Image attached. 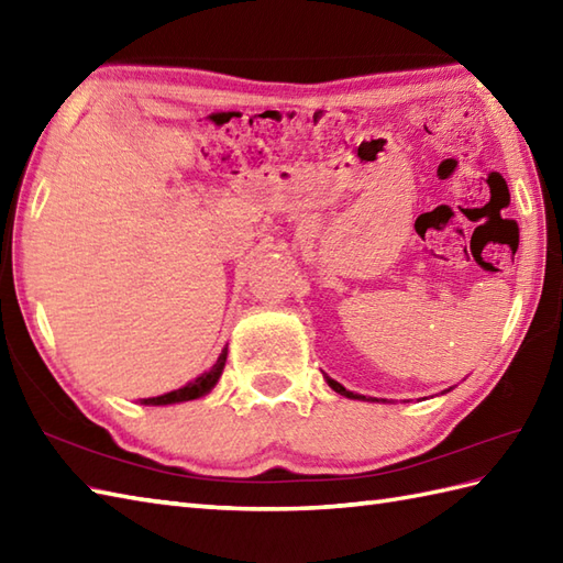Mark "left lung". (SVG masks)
<instances>
[{
    "instance_id": "obj_1",
    "label": "left lung",
    "mask_w": 563,
    "mask_h": 563,
    "mask_svg": "<svg viewBox=\"0 0 563 563\" xmlns=\"http://www.w3.org/2000/svg\"><path fill=\"white\" fill-rule=\"evenodd\" d=\"M327 382H329V387H331L333 391H339V394H341V397H349V399H365V397H361V394H353V391H349V389H345L343 385H339V382H336V379H331V377H327Z\"/></svg>"
}]
</instances>
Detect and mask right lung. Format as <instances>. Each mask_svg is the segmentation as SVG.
<instances>
[{"instance_id": "obj_1", "label": "right lung", "mask_w": 563, "mask_h": 563, "mask_svg": "<svg viewBox=\"0 0 563 563\" xmlns=\"http://www.w3.org/2000/svg\"><path fill=\"white\" fill-rule=\"evenodd\" d=\"M227 363V349L220 353L218 363H214L208 373H202L200 377H196L194 382H188L186 387L181 389H174L169 394H162V397H152V399H142V404L147 406H166V404H178V401H190V399H198V397H206V394L218 385V379L222 375Z\"/></svg>"}]
</instances>
